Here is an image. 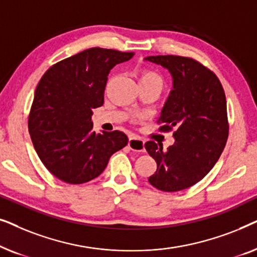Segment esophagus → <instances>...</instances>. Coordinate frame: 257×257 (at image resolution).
Returning <instances> with one entry per match:
<instances>
[{"mask_svg":"<svg viewBox=\"0 0 257 257\" xmlns=\"http://www.w3.org/2000/svg\"><path fill=\"white\" fill-rule=\"evenodd\" d=\"M128 147L132 151H136V152H144V151H145L144 140L138 138V137H131V138H130Z\"/></svg>","mask_w":257,"mask_h":257,"instance_id":"34e87169","label":"esophagus"}]
</instances>
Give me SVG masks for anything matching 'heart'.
Returning a JSON list of instances; mask_svg holds the SVG:
<instances>
[{
    "instance_id": "obj_1",
    "label": "heart",
    "mask_w": 257,
    "mask_h": 257,
    "mask_svg": "<svg viewBox=\"0 0 257 257\" xmlns=\"http://www.w3.org/2000/svg\"><path fill=\"white\" fill-rule=\"evenodd\" d=\"M139 83L156 84V85L163 87L164 78L159 72L153 69H143L139 75Z\"/></svg>"
}]
</instances>
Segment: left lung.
Returning a JSON list of instances; mask_svg holds the SVG:
<instances>
[{
  "instance_id": "obj_1",
  "label": "left lung",
  "mask_w": 257,
  "mask_h": 257,
  "mask_svg": "<svg viewBox=\"0 0 257 257\" xmlns=\"http://www.w3.org/2000/svg\"><path fill=\"white\" fill-rule=\"evenodd\" d=\"M147 61L168 69L173 90L158 119L159 131H173L174 145L145 143L156 160L150 184L163 192H179L202 180L214 167L228 139L226 94L215 73L191 57L149 56Z\"/></svg>"
}]
</instances>
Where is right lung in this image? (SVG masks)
I'll return each instance as SVG.
<instances>
[{
  "instance_id": "add662e5",
  "label": "right lung",
  "mask_w": 257,
  "mask_h": 257,
  "mask_svg": "<svg viewBox=\"0 0 257 257\" xmlns=\"http://www.w3.org/2000/svg\"><path fill=\"white\" fill-rule=\"evenodd\" d=\"M135 52L91 48L49 68L38 83L28 128L37 156L52 175L79 185L97 178L127 145L124 132L92 131V110L104 103L107 75Z\"/></svg>"
}]
</instances>
